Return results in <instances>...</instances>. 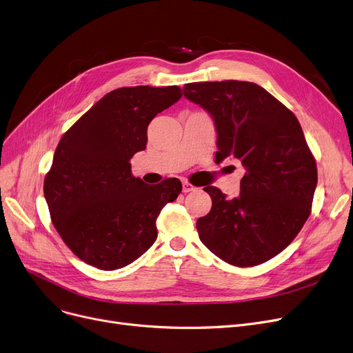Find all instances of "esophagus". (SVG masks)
Listing matches in <instances>:
<instances>
[{
  "label": "esophagus",
  "instance_id": "34e87169",
  "mask_svg": "<svg viewBox=\"0 0 353 353\" xmlns=\"http://www.w3.org/2000/svg\"><path fill=\"white\" fill-rule=\"evenodd\" d=\"M193 190H196V188L193 185H190L189 181H183V193H189Z\"/></svg>",
  "mask_w": 353,
  "mask_h": 353
}]
</instances>
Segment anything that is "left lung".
I'll list each match as a JSON object with an SVG mask.
<instances>
[{
    "mask_svg": "<svg viewBox=\"0 0 353 353\" xmlns=\"http://www.w3.org/2000/svg\"><path fill=\"white\" fill-rule=\"evenodd\" d=\"M183 95L212 117L216 161L239 160L245 168L238 197L205 188L212 209L197 219L199 238L228 264H263L288 247L310 214L317 167L300 122L252 82H194Z\"/></svg>",
    "mask_w": 353,
    "mask_h": 353,
    "instance_id": "left-lung-1",
    "label": "left lung"
}]
</instances>
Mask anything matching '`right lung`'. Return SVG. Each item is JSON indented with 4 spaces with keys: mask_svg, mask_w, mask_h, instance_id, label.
<instances>
[{
    "mask_svg": "<svg viewBox=\"0 0 353 353\" xmlns=\"http://www.w3.org/2000/svg\"><path fill=\"white\" fill-rule=\"evenodd\" d=\"M181 98L179 86L119 88L99 99L60 140L44 197L72 252L103 271L125 267L157 239L161 209L181 192L179 179L147 186L130 160L145 150L147 127Z\"/></svg>",
    "mask_w": 353,
    "mask_h": 353,
    "instance_id": "1",
    "label": "right lung"
}]
</instances>
